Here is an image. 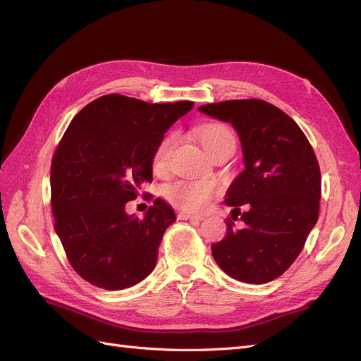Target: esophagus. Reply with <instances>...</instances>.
Listing matches in <instances>:
<instances>
[{
  "label": "esophagus",
  "mask_w": 361,
  "mask_h": 361,
  "mask_svg": "<svg viewBox=\"0 0 361 361\" xmlns=\"http://www.w3.org/2000/svg\"><path fill=\"white\" fill-rule=\"evenodd\" d=\"M178 218H179V220H191V221H195V223H199V221L203 220L202 215H194V214H190V212H179Z\"/></svg>",
  "instance_id": "esophagus-1"
}]
</instances>
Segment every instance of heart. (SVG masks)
<instances>
[{"instance_id":"obj_1","label":"heart","mask_w":361,"mask_h":361,"mask_svg":"<svg viewBox=\"0 0 361 361\" xmlns=\"http://www.w3.org/2000/svg\"><path fill=\"white\" fill-rule=\"evenodd\" d=\"M199 140L207 154L224 145L235 146V137L231 128L223 123H209L199 129ZM173 147V137L164 138L158 145L154 161L155 171H162L167 166V158ZM215 194V183L211 180H179L169 188V199L173 204L182 207L183 211H200L211 202Z\"/></svg>"}]
</instances>
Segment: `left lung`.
Listing matches in <instances>:
<instances>
[{
    "label": "left lung",
    "mask_w": 361,
    "mask_h": 361,
    "mask_svg": "<svg viewBox=\"0 0 361 361\" xmlns=\"http://www.w3.org/2000/svg\"><path fill=\"white\" fill-rule=\"evenodd\" d=\"M199 111L231 123L244 157L224 200L244 226L227 223L226 236L211 245L212 256L232 279L264 285L293 264L318 221V159L300 126L265 101L206 104Z\"/></svg>",
    "instance_id": "obj_1"
}]
</instances>
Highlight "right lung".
I'll return each mask as SVG.
<instances>
[{"instance_id":"right-lung-1","label":"right lung","mask_w":361,"mask_h":361,"mask_svg":"<svg viewBox=\"0 0 361 361\" xmlns=\"http://www.w3.org/2000/svg\"><path fill=\"white\" fill-rule=\"evenodd\" d=\"M192 106L106 94L85 105L64 133L51 162V207L71 265L92 285L120 290L154 271L176 214L161 199L143 220L125 207L152 182L164 134Z\"/></svg>"}]
</instances>
